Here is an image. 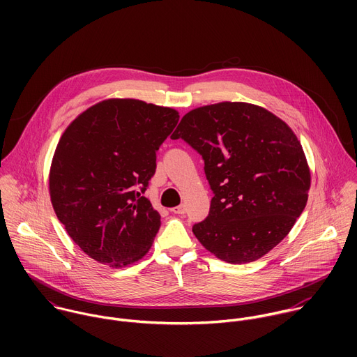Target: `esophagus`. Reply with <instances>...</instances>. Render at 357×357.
Wrapping results in <instances>:
<instances>
[{"label":"esophagus","instance_id":"34e87169","mask_svg":"<svg viewBox=\"0 0 357 357\" xmlns=\"http://www.w3.org/2000/svg\"><path fill=\"white\" fill-rule=\"evenodd\" d=\"M171 212H174L175 215H185L186 213V208H185V205H181V206L174 208Z\"/></svg>","mask_w":357,"mask_h":357}]
</instances>
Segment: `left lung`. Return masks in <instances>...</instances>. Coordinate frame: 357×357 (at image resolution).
Listing matches in <instances>:
<instances>
[{"label":"left lung","instance_id":"8db88e82","mask_svg":"<svg viewBox=\"0 0 357 357\" xmlns=\"http://www.w3.org/2000/svg\"><path fill=\"white\" fill-rule=\"evenodd\" d=\"M171 138L186 141L205 161L215 196L209 216L192 231L208 251L245 264L289 233L307 205L311 172L281 119L256 105L223 101L186 113Z\"/></svg>","mask_w":357,"mask_h":357}]
</instances>
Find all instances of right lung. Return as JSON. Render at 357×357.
Masks as SVG:
<instances>
[{"label": "right lung", "instance_id": "obj_1", "mask_svg": "<svg viewBox=\"0 0 357 357\" xmlns=\"http://www.w3.org/2000/svg\"><path fill=\"white\" fill-rule=\"evenodd\" d=\"M178 120L169 107L109 98L62 134L49 172L50 202L93 260L121 268L141 260L154 243L161 216L142 193L155 174L157 151Z\"/></svg>", "mask_w": 357, "mask_h": 357}]
</instances>
